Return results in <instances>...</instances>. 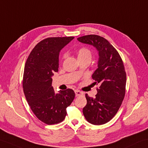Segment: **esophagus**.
Wrapping results in <instances>:
<instances>
[{
    "mask_svg": "<svg viewBox=\"0 0 148 148\" xmlns=\"http://www.w3.org/2000/svg\"><path fill=\"white\" fill-rule=\"evenodd\" d=\"M75 96H76V97H78V96L83 95V92H82L81 91H79V90H75Z\"/></svg>",
    "mask_w": 148,
    "mask_h": 148,
    "instance_id": "1",
    "label": "esophagus"
}]
</instances>
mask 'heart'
Wrapping results in <instances>:
<instances>
[{
	"label": "heart",
	"instance_id": "heart-1",
	"mask_svg": "<svg viewBox=\"0 0 148 148\" xmlns=\"http://www.w3.org/2000/svg\"><path fill=\"white\" fill-rule=\"evenodd\" d=\"M77 57L79 60L85 59V58H91V51L87 47H81L77 50Z\"/></svg>",
	"mask_w": 148,
	"mask_h": 148
}]
</instances>
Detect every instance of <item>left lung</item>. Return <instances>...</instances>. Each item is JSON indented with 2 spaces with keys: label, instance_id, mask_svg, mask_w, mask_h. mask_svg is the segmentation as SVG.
I'll list each match as a JSON object with an SVG mask.
<instances>
[{
  "label": "left lung",
  "instance_id": "1",
  "mask_svg": "<svg viewBox=\"0 0 148 148\" xmlns=\"http://www.w3.org/2000/svg\"><path fill=\"white\" fill-rule=\"evenodd\" d=\"M98 51V69L92 78L100 86L95 98L86 94L87 104L82 110L86 121L93 125L107 123L117 113L125 93L126 73L123 61L116 50L107 40L96 35L77 38Z\"/></svg>",
  "mask_w": 148,
  "mask_h": 148
}]
</instances>
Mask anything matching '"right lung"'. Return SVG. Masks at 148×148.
<instances>
[{"mask_svg":"<svg viewBox=\"0 0 148 148\" xmlns=\"http://www.w3.org/2000/svg\"><path fill=\"white\" fill-rule=\"evenodd\" d=\"M74 39L73 36L47 38L31 51L25 64L23 88L33 113L48 125L62 122L66 108L74 100L71 89L56 94L51 86L54 72H58L60 51Z\"/></svg>","mask_w":148,"mask_h":148,"instance_id":"obj_1","label":"right lung"}]
</instances>
